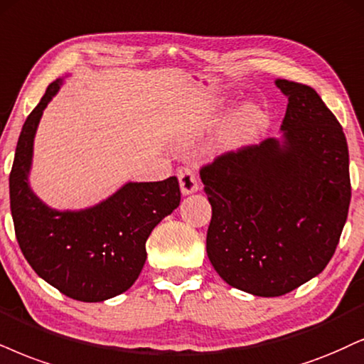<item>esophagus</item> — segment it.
<instances>
[{
  "mask_svg": "<svg viewBox=\"0 0 364 364\" xmlns=\"http://www.w3.org/2000/svg\"><path fill=\"white\" fill-rule=\"evenodd\" d=\"M178 177V183H181V191L183 196L194 194V192L199 191V182H197L196 173L192 172V168L189 167H182L177 172Z\"/></svg>",
  "mask_w": 364,
  "mask_h": 364,
  "instance_id": "obj_1",
  "label": "esophagus"
}]
</instances>
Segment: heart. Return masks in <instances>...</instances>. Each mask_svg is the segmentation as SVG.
Listing matches in <instances>:
<instances>
[{
	"instance_id": "heart-1",
	"label": "heart",
	"mask_w": 364,
	"mask_h": 364,
	"mask_svg": "<svg viewBox=\"0 0 364 364\" xmlns=\"http://www.w3.org/2000/svg\"><path fill=\"white\" fill-rule=\"evenodd\" d=\"M263 123V113L257 106H245L240 113L232 116L230 124L224 129L221 136L223 146L228 148V150H236V148H243L246 145H250V143L258 136L259 132H262ZM194 136L196 133L187 136L183 143H187Z\"/></svg>"
}]
</instances>
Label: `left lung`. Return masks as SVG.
<instances>
[{
    "instance_id": "left-lung-1",
    "label": "left lung",
    "mask_w": 364,
    "mask_h": 364,
    "mask_svg": "<svg viewBox=\"0 0 364 364\" xmlns=\"http://www.w3.org/2000/svg\"><path fill=\"white\" fill-rule=\"evenodd\" d=\"M289 97L282 138L240 148L200 168L213 208L209 262L226 284L280 297L324 270L351 200L343 127L306 84L277 79Z\"/></svg>"
}]
</instances>
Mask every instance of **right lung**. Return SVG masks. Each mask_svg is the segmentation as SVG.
I'll use <instances>...</instances> for the list:
<instances>
[{
	"label": "right lung",
	"mask_w": 364,
	"mask_h": 364,
	"mask_svg": "<svg viewBox=\"0 0 364 364\" xmlns=\"http://www.w3.org/2000/svg\"><path fill=\"white\" fill-rule=\"evenodd\" d=\"M64 79L53 80L26 118L10 173V208L21 253L40 278L67 297L102 302L127 291L146 259V240L181 204L177 177L127 182L100 204L79 210L48 208L30 187L40 118Z\"/></svg>",
	"instance_id": "obj_1"
}]
</instances>
